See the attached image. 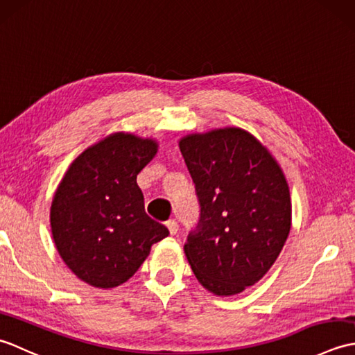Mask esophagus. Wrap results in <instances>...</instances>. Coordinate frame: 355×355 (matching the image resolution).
Returning <instances> with one entry per match:
<instances>
[{"instance_id": "34e87169", "label": "esophagus", "mask_w": 355, "mask_h": 355, "mask_svg": "<svg viewBox=\"0 0 355 355\" xmlns=\"http://www.w3.org/2000/svg\"><path fill=\"white\" fill-rule=\"evenodd\" d=\"M166 227H168L171 235H177V232H178V224H177V221H173V220L168 221V223H166Z\"/></svg>"}]
</instances>
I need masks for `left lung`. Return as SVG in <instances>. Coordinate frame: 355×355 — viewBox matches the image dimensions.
I'll use <instances>...</instances> for the list:
<instances>
[{
  "instance_id": "obj_1",
  "label": "left lung",
  "mask_w": 355,
  "mask_h": 355,
  "mask_svg": "<svg viewBox=\"0 0 355 355\" xmlns=\"http://www.w3.org/2000/svg\"><path fill=\"white\" fill-rule=\"evenodd\" d=\"M180 150L201 209L186 258L206 290L233 296L263 277L288 238V184L267 148L239 128L186 135Z\"/></svg>"
}]
</instances>
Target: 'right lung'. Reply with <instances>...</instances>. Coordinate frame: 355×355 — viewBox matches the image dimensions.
<instances>
[{"label":"right lung","mask_w":355,"mask_h":355,"mask_svg":"<svg viewBox=\"0 0 355 355\" xmlns=\"http://www.w3.org/2000/svg\"><path fill=\"white\" fill-rule=\"evenodd\" d=\"M157 154V141L116 132L85 149L51 201V235L74 275L96 288L126 282L150 245L169 235L146 215L137 175Z\"/></svg>","instance_id":"obj_1"}]
</instances>
